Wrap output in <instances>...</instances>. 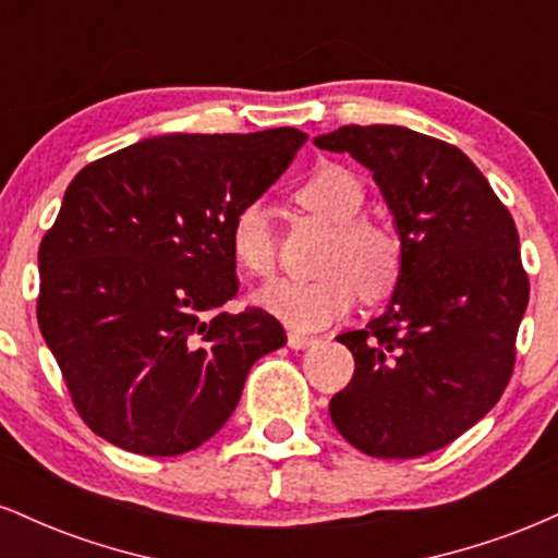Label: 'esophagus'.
Segmentation results:
<instances>
[{
  "label": "esophagus",
  "instance_id": "34e87169",
  "mask_svg": "<svg viewBox=\"0 0 558 558\" xmlns=\"http://www.w3.org/2000/svg\"><path fill=\"white\" fill-rule=\"evenodd\" d=\"M312 343H315V338L301 336V332H288V345H291V349H306V345Z\"/></svg>",
  "mask_w": 558,
  "mask_h": 558
}]
</instances>
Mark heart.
Masks as SVG:
<instances>
[{
    "mask_svg": "<svg viewBox=\"0 0 558 558\" xmlns=\"http://www.w3.org/2000/svg\"><path fill=\"white\" fill-rule=\"evenodd\" d=\"M296 202L332 226L315 280H272L257 291V304L293 330H319L349 315L356 299H388L403 272V246L388 228L364 220V185L338 165L317 168L299 185ZM230 254L248 275H270L278 259L270 204L248 198L228 228Z\"/></svg>",
    "mask_w": 558,
    "mask_h": 558,
    "instance_id": "heart-1",
    "label": "heart"
}]
</instances>
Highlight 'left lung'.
Here are the masks:
<instances>
[{"label":"left lung","mask_w":558,"mask_h":558,"mask_svg":"<svg viewBox=\"0 0 558 558\" xmlns=\"http://www.w3.org/2000/svg\"><path fill=\"white\" fill-rule=\"evenodd\" d=\"M315 144L373 170L403 246L388 310L338 336L354 377L330 399L332 425L369 457H425L509 386L530 299L520 233L453 144L401 125H343Z\"/></svg>","instance_id":"8db88e82"}]
</instances>
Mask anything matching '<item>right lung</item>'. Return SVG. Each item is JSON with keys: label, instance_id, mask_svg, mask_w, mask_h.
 <instances>
[{"label": "right lung", "instance_id": "add662e5", "mask_svg": "<svg viewBox=\"0 0 558 558\" xmlns=\"http://www.w3.org/2000/svg\"><path fill=\"white\" fill-rule=\"evenodd\" d=\"M306 133H170L86 165L38 246L36 317L75 412L141 457L194 451L248 369L286 343L239 293L230 217L283 175Z\"/></svg>", "mask_w": 558, "mask_h": 558}]
</instances>
